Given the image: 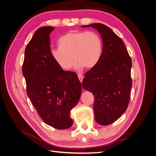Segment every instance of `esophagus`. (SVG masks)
<instances>
[{"label": "esophagus", "mask_w": 156, "mask_h": 156, "mask_svg": "<svg viewBox=\"0 0 156 156\" xmlns=\"http://www.w3.org/2000/svg\"><path fill=\"white\" fill-rule=\"evenodd\" d=\"M78 79H79V80L81 82H82V80H83V78H84V76H82V74H78Z\"/></svg>", "instance_id": "34e87169"}]
</instances>
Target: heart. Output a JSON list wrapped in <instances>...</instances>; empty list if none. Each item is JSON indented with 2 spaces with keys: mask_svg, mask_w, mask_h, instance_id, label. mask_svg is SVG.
Here are the masks:
<instances>
[{
  "mask_svg": "<svg viewBox=\"0 0 156 156\" xmlns=\"http://www.w3.org/2000/svg\"><path fill=\"white\" fill-rule=\"evenodd\" d=\"M58 48L51 50L54 62L64 70H68L76 60L74 67L92 68L98 64L103 54V41L96 32L71 30L58 40Z\"/></svg>",
  "mask_w": 156,
  "mask_h": 156,
  "instance_id": "b5f03b06",
  "label": "heart"
}]
</instances>
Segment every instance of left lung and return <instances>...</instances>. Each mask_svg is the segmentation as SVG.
Here are the masks:
<instances>
[{
	"mask_svg": "<svg viewBox=\"0 0 156 156\" xmlns=\"http://www.w3.org/2000/svg\"><path fill=\"white\" fill-rule=\"evenodd\" d=\"M82 27L96 29L103 41L102 58L86 72L82 86L95 96L96 122L108 126L120 118L128 108L132 86V60L122 39L109 27L100 23Z\"/></svg>",
	"mask_w": 156,
	"mask_h": 156,
	"instance_id": "8db88e82",
	"label": "left lung"
}]
</instances>
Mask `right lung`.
Returning a JSON list of instances; mask_svg holds the SVG:
<instances>
[{
  "label": "right lung",
  "mask_w": 156,
  "mask_h": 156,
  "mask_svg": "<svg viewBox=\"0 0 156 156\" xmlns=\"http://www.w3.org/2000/svg\"><path fill=\"white\" fill-rule=\"evenodd\" d=\"M52 27L35 32L24 52L23 74L30 102L45 124L65 129L73 124L70 110L78 102L82 84L77 74L64 71L51 56L49 34Z\"/></svg>",
  "instance_id": "1"
}]
</instances>
